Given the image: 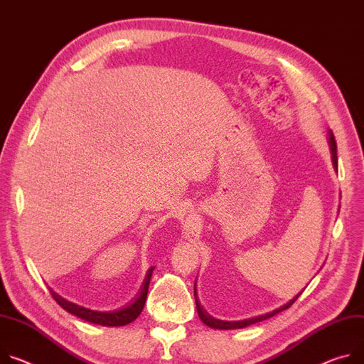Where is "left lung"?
<instances>
[{
    "mask_svg": "<svg viewBox=\"0 0 364 364\" xmlns=\"http://www.w3.org/2000/svg\"><path fill=\"white\" fill-rule=\"evenodd\" d=\"M329 148H331V154H333V164H334V168L336 171L338 170V159H337V142H336V138L333 135V132L329 130ZM196 286V284H194ZM299 297V294H297L296 297H293V299L290 302H287L284 306L270 312V314H266V315H259V316H255V318H250V319H244V321H220V319H215L213 316H210L205 309L203 306L200 305V301L199 297H197V293L194 290V299H196V308H197V314H199V318L210 328H215V329H240V328H245L248 325H252L255 322H259V321H264V319H269L272 316H274L276 314L290 308L293 305V302Z\"/></svg>",
    "mask_w": 364,
    "mask_h": 364,
    "instance_id": "8db88e82",
    "label": "left lung"
}]
</instances>
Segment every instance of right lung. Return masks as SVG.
Segmentation results:
<instances>
[{
    "mask_svg": "<svg viewBox=\"0 0 364 364\" xmlns=\"http://www.w3.org/2000/svg\"><path fill=\"white\" fill-rule=\"evenodd\" d=\"M152 272H154V267L149 269L146 277H145V282H144V286H142V290L138 296V299L130 304L129 306L120 309V311H114V312H98V311H91V309H87V308H82V306H78L73 302H68L65 301L63 297H60L59 294H56L55 291H50L53 299L58 302L59 306H62V309H65L67 312L87 321V322H91V323H97V325H103V326H122V325H127L130 323L132 321H135L144 306H145V301H146V294H148V287H149V282H151V276H152Z\"/></svg>",
    "mask_w": 364,
    "mask_h": 364,
    "instance_id": "1",
    "label": "right lung"
}]
</instances>
